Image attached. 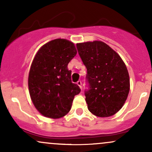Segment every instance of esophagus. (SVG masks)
I'll return each mask as SVG.
<instances>
[{"mask_svg": "<svg viewBox=\"0 0 152 152\" xmlns=\"http://www.w3.org/2000/svg\"><path fill=\"white\" fill-rule=\"evenodd\" d=\"M77 84L78 85V86H79L80 88H82V82H81V81H77Z\"/></svg>", "mask_w": 152, "mask_h": 152, "instance_id": "obj_1", "label": "esophagus"}]
</instances>
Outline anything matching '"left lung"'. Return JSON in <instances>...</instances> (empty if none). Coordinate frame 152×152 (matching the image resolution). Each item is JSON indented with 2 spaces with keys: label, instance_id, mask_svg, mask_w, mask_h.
I'll return each mask as SVG.
<instances>
[{
  "label": "left lung",
  "instance_id": "8db88e82",
  "mask_svg": "<svg viewBox=\"0 0 152 152\" xmlns=\"http://www.w3.org/2000/svg\"><path fill=\"white\" fill-rule=\"evenodd\" d=\"M76 48L87 69L84 94L88 110L99 117L112 116L121 109L129 92L126 65L102 41L77 43Z\"/></svg>",
  "mask_w": 152,
  "mask_h": 152
}]
</instances>
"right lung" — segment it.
I'll list each match as a JSON object with an SVG mask.
<instances>
[{
  "label": "right lung",
  "mask_w": 152,
  "mask_h": 152,
  "mask_svg": "<svg viewBox=\"0 0 152 152\" xmlns=\"http://www.w3.org/2000/svg\"><path fill=\"white\" fill-rule=\"evenodd\" d=\"M77 53L66 39L50 41L40 48L31 64L28 88L36 109L44 116L61 118L69 112L74 96L81 92L71 82L68 64Z\"/></svg>",
  "instance_id": "1"
}]
</instances>
